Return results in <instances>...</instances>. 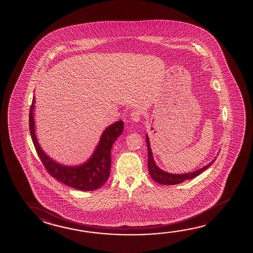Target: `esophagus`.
I'll list each match as a JSON object with an SVG mask.
<instances>
[{
	"instance_id": "esophagus-1",
	"label": "esophagus",
	"mask_w": 253,
	"mask_h": 253,
	"mask_svg": "<svg viewBox=\"0 0 253 253\" xmlns=\"http://www.w3.org/2000/svg\"><path fill=\"white\" fill-rule=\"evenodd\" d=\"M140 118H141V114L139 113L138 111H132L131 112V114H130V119L133 121V122H139L140 121Z\"/></svg>"
}]
</instances>
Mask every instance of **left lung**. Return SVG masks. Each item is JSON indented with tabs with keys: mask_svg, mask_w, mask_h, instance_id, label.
<instances>
[{
	"mask_svg": "<svg viewBox=\"0 0 253 253\" xmlns=\"http://www.w3.org/2000/svg\"><path fill=\"white\" fill-rule=\"evenodd\" d=\"M146 145H147V152H148V162H147V166H148V170L150 174L151 177L155 180V182L162 184V185H177L179 183L185 181L186 179H192L194 177L198 176L199 174L204 171L206 169H208L211 164L215 162V159L212 162H211L208 165L204 166L203 168L199 169L193 172L184 173V174H172V173L166 172L163 169H161L157 165L155 164L153 157V153L151 150L150 143H149V138L146 135Z\"/></svg>",
	"mask_w": 253,
	"mask_h": 253,
	"instance_id": "1",
	"label": "left lung"
}]
</instances>
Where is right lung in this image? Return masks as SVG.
<instances>
[{"label":"right lung","instance_id":"1","mask_svg":"<svg viewBox=\"0 0 253 253\" xmlns=\"http://www.w3.org/2000/svg\"><path fill=\"white\" fill-rule=\"evenodd\" d=\"M35 102L34 97L29 113V128L36 152L50 176L78 190H96L104 186L110 176L112 146L123 133L124 122L118 121L104 130L98 146L86 163L78 166H66L55 162L41 148L35 131Z\"/></svg>","mask_w":253,"mask_h":253}]
</instances>
